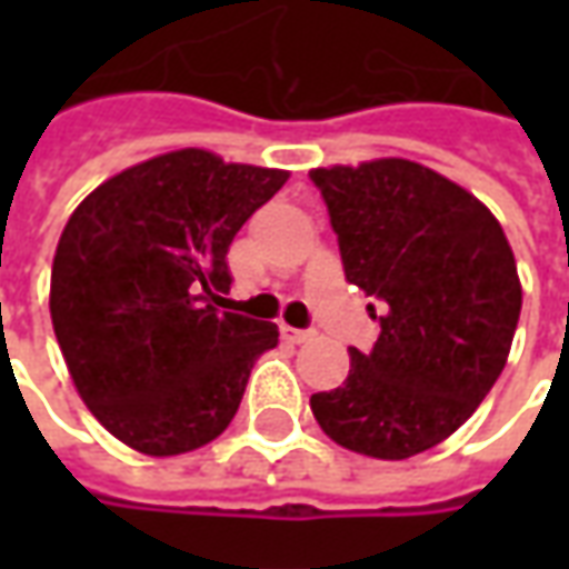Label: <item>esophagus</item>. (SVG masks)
Here are the masks:
<instances>
[{
  "mask_svg": "<svg viewBox=\"0 0 569 569\" xmlns=\"http://www.w3.org/2000/svg\"><path fill=\"white\" fill-rule=\"evenodd\" d=\"M280 335H283V341H289V345H305V341H310V332L308 329H292V326H280Z\"/></svg>",
  "mask_w": 569,
  "mask_h": 569,
  "instance_id": "1",
  "label": "esophagus"
}]
</instances>
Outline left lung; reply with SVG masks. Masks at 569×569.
I'll list each match as a JSON object with an SVG mask.
<instances>
[{"mask_svg": "<svg viewBox=\"0 0 569 569\" xmlns=\"http://www.w3.org/2000/svg\"><path fill=\"white\" fill-rule=\"evenodd\" d=\"M329 207L345 277L381 305L369 353L310 396L341 448L406 460L463 427L500 378L521 313V283L493 212L423 163L381 158L310 170Z\"/></svg>", "mask_w": 569, "mask_h": 569, "instance_id": "left-lung-1", "label": "left lung"}]
</instances>
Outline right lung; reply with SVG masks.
I'll return each instance as SVG.
<instances>
[{
  "label": "right lung",
  "mask_w": 569,
  "mask_h": 569,
  "mask_svg": "<svg viewBox=\"0 0 569 569\" xmlns=\"http://www.w3.org/2000/svg\"><path fill=\"white\" fill-rule=\"evenodd\" d=\"M286 170L203 149L106 179L60 234L51 322L76 390L116 439L149 457L194 451L240 408L277 326L224 308L228 247Z\"/></svg>",
  "instance_id": "obj_1"
}]
</instances>
